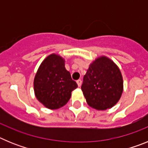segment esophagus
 <instances>
[{
	"mask_svg": "<svg viewBox=\"0 0 148 148\" xmlns=\"http://www.w3.org/2000/svg\"><path fill=\"white\" fill-rule=\"evenodd\" d=\"M76 82L78 87H81V85H82V80H81V79H78V80H77Z\"/></svg>",
	"mask_w": 148,
	"mask_h": 148,
	"instance_id": "1",
	"label": "esophagus"
}]
</instances>
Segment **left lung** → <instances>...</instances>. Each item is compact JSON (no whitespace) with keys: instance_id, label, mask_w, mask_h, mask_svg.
Segmentation results:
<instances>
[{"instance_id":"8db88e82","label":"left lung","mask_w":148,"mask_h":148,"mask_svg":"<svg viewBox=\"0 0 148 148\" xmlns=\"http://www.w3.org/2000/svg\"><path fill=\"white\" fill-rule=\"evenodd\" d=\"M82 90L87 104L98 110L110 109L123 92V79L118 66L105 56L90 64L84 76Z\"/></svg>"}]
</instances>
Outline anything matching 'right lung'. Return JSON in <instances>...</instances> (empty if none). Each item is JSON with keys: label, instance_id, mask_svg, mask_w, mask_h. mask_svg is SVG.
Instances as JSON below:
<instances>
[{"label": "right lung", "instance_id": "obj_1", "mask_svg": "<svg viewBox=\"0 0 148 148\" xmlns=\"http://www.w3.org/2000/svg\"><path fill=\"white\" fill-rule=\"evenodd\" d=\"M78 87L64 66V59L51 54L40 64L34 79V91L46 108L56 110L68 102L73 90Z\"/></svg>", "mask_w": 148, "mask_h": 148}]
</instances>
